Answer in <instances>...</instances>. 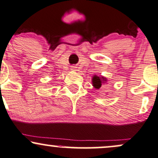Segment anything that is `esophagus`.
<instances>
[{
	"instance_id": "obj_1",
	"label": "esophagus",
	"mask_w": 158,
	"mask_h": 158,
	"mask_svg": "<svg viewBox=\"0 0 158 158\" xmlns=\"http://www.w3.org/2000/svg\"><path fill=\"white\" fill-rule=\"evenodd\" d=\"M75 68L76 67H75V66H73V67H72V70H73V71H75V69H76Z\"/></svg>"
}]
</instances>
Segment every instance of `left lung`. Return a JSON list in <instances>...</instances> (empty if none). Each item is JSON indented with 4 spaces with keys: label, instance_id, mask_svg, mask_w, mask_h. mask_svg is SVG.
Here are the masks:
<instances>
[{
    "label": "left lung",
    "instance_id": "left-lung-1",
    "mask_svg": "<svg viewBox=\"0 0 158 158\" xmlns=\"http://www.w3.org/2000/svg\"><path fill=\"white\" fill-rule=\"evenodd\" d=\"M106 81V79L103 77H98L97 75L94 76L92 78V83H93L94 87L96 89H100L103 83Z\"/></svg>",
    "mask_w": 158,
    "mask_h": 158
}]
</instances>
